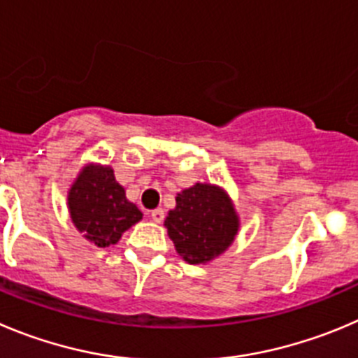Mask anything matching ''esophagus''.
Returning a JSON list of instances; mask_svg holds the SVG:
<instances>
[{"label":"esophagus","mask_w":358,"mask_h":358,"mask_svg":"<svg viewBox=\"0 0 358 358\" xmlns=\"http://www.w3.org/2000/svg\"><path fill=\"white\" fill-rule=\"evenodd\" d=\"M150 217H152L155 222H162V220H164V210L162 208L152 210V212H150Z\"/></svg>","instance_id":"esophagus-1"}]
</instances>
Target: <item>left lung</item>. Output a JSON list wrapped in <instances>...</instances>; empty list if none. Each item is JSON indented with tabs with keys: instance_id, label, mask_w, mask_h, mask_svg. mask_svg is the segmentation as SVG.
Listing matches in <instances>:
<instances>
[{
	"instance_id": "1",
	"label": "left lung",
	"mask_w": 358,
	"mask_h": 358,
	"mask_svg": "<svg viewBox=\"0 0 358 358\" xmlns=\"http://www.w3.org/2000/svg\"><path fill=\"white\" fill-rule=\"evenodd\" d=\"M164 226L187 263H206L224 252L238 231V217L219 187L196 183L176 196Z\"/></svg>"
}]
</instances>
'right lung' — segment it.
Masks as SVG:
<instances>
[{"label": "right lung", "mask_w": 358, "mask_h": 358, "mask_svg": "<svg viewBox=\"0 0 358 358\" xmlns=\"http://www.w3.org/2000/svg\"><path fill=\"white\" fill-rule=\"evenodd\" d=\"M69 208L76 228L96 247L116 243L123 231L143 219L108 166L83 169L69 192Z\"/></svg>", "instance_id": "obj_1"}]
</instances>
